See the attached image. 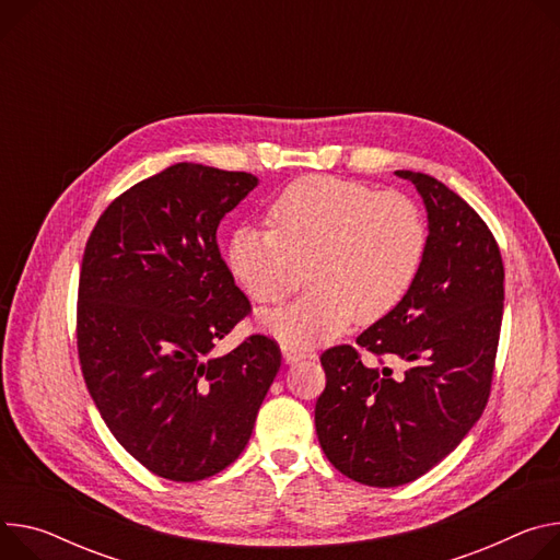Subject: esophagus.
Here are the masks:
<instances>
[{
	"instance_id": "34e87169",
	"label": "esophagus",
	"mask_w": 560,
	"mask_h": 560,
	"mask_svg": "<svg viewBox=\"0 0 560 560\" xmlns=\"http://www.w3.org/2000/svg\"><path fill=\"white\" fill-rule=\"evenodd\" d=\"M281 354H283L285 364H296V362H301V360H306V358H308V352H306V350H301V348H296L294 343H281Z\"/></svg>"
}]
</instances>
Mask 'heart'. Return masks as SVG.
Masks as SVG:
<instances>
[{
	"label": "heart",
	"instance_id": "obj_1",
	"mask_svg": "<svg viewBox=\"0 0 560 560\" xmlns=\"http://www.w3.org/2000/svg\"><path fill=\"white\" fill-rule=\"evenodd\" d=\"M268 219L272 228L234 230L228 266L264 306L294 292L308 270L313 285L261 319L290 343L330 339L354 317L384 319L409 294L424 261L427 225L416 202L360 180L299 178L272 200Z\"/></svg>",
	"mask_w": 560,
	"mask_h": 560
}]
</instances>
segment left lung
Listing matches in <instances>:
<instances>
[{
	"label": "left lung",
	"instance_id": "left-lung-1",
	"mask_svg": "<svg viewBox=\"0 0 560 560\" xmlns=\"http://www.w3.org/2000/svg\"><path fill=\"white\" fill-rule=\"evenodd\" d=\"M420 191L429 236L418 279L358 346L401 373L362 362L358 348L322 354L315 406L319 444L337 471L369 487L413 482L480 420L502 324L504 268L478 212L429 174L395 172Z\"/></svg>",
	"mask_w": 560,
	"mask_h": 560
}]
</instances>
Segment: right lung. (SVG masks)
<instances>
[{
	"instance_id": "obj_1",
	"label": "right lung",
	"mask_w": 560,
	"mask_h": 560,
	"mask_svg": "<svg viewBox=\"0 0 560 560\" xmlns=\"http://www.w3.org/2000/svg\"><path fill=\"white\" fill-rule=\"evenodd\" d=\"M257 183L176 163L120 194L84 247L75 330L86 388L114 438L174 482L236 460L281 366L266 335L212 352L252 311L217 230Z\"/></svg>"
}]
</instances>
